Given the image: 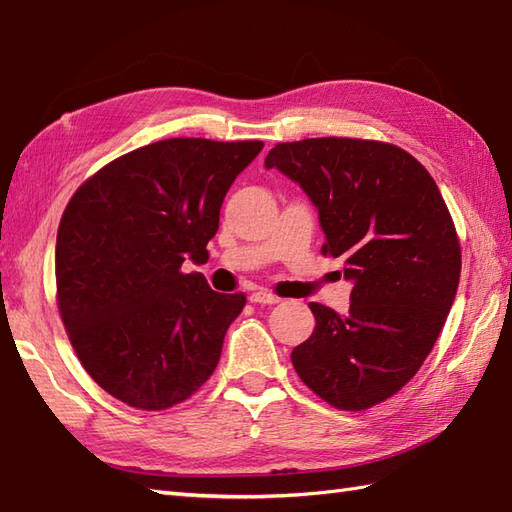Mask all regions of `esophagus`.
<instances>
[{
    "mask_svg": "<svg viewBox=\"0 0 512 512\" xmlns=\"http://www.w3.org/2000/svg\"><path fill=\"white\" fill-rule=\"evenodd\" d=\"M249 302H254V304H278L280 298L274 293L265 291V289H256L254 293H249Z\"/></svg>",
    "mask_w": 512,
    "mask_h": 512,
    "instance_id": "obj_1",
    "label": "esophagus"
}]
</instances>
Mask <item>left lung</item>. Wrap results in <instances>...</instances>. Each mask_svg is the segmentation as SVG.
<instances>
[{
  "mask_svg": "<svg viewBox=\"0 0 512 512\" xmlns=\"http://www.w3.org/2000/svg\"><path fill=\"white\" fill-rule=\"evenodd\" d=\"M311 199L326 243L352 282L339 315L311 302L315 331L295 346L300 379L339 410H368L410 381L456 298L460 243L425 166L399 146L311 138L265 157Z\"/></svg>",
  "mask_w": 512,
  "mask_h": 512,
  "instance_id": "left-lung-1",
  "label": "left lung"
}]
</instances>
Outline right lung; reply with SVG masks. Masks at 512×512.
Instances as JSON below:
<instances>
[{"instance_id": "add662e5", "label": "right lung", "mask_w": 512, "mask_h": 512, "mask_svg": "<svg viewBox=\"0 0 512 512\" xmlns=\"http://www.w3.org/2000/svg\"><path fill=\"white\" fill-rule=\"evenodd\" d=\"M263 142L162 140L118 157L67 203L56 291L70 342L102 390L166 410L210 379L245 295L184 274L208 241L234 179Z\"/></svg>"}]
</instances>
